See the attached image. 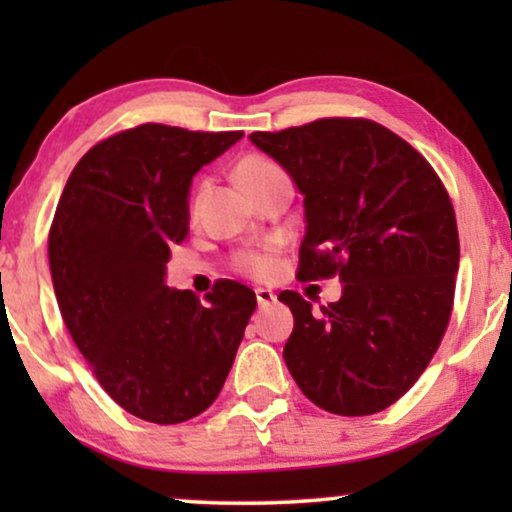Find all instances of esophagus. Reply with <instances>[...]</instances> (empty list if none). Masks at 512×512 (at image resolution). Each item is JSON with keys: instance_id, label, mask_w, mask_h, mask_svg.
Here are the masks:
<instances>
[{"instance_id": "1", "label": "esophagus", "mask_w": 512, "mask_h": 512, "mask_svg": "<svg viewBox=\"0 0 512 512\" xmlns=\"http://www.w3.org/2000/svg\"><path fill=\"white\" fill-rule=\"evenodd\" d=\"M255 297H257V304H260V306H269V304L276 302V295L267 288H257Z\"/></svg>"}]
</instances>
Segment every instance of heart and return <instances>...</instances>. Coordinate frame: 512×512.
<instances>
[{
  "label": "heart",
  "mask_w": 512,
  "mask_h": 512,
  "mask_svg": "<svg viewBox=\"0 0 512 512\" xmlns=\"http://www.w3.org/2000/svg\"><path fill=\"white\" fill-rule=\"evenodd\" d=\"M285 170L278 166L276 161L267 159V156L250 154L245 159L238 161L236 166V180L248 194H255L262 185H267L269 180H274L276 175H283ZM234 267L241 271V274L250 278H271L278 267L276 260V248H252V250H241L234 257Z\"/></svg>",
  "instance_id": "b5f03b06"
}]
</instances>
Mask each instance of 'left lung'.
Returning <instances> with one entry per match:
<instances>
[{
	"instance_id": "8db88e82",
	"label": "left lung",
	"mask_w": 512,
	"mask_h": 512,
	"mask_svg": "<svg viewBox=\"0 0 512 512\" xmlns=\"http://www.w3.org/2000/svg\"><path fill=\"white\" fill-rule=\"evenodd\" d=\"M304 194L302 281L339 276V302L311 311L278 295L295 327L285 365L313 405L367 417L410 391L445 337L459 271L454 206L431 163L372 119L327 117L250 135Z\"/></svg>"
}]
</instances>
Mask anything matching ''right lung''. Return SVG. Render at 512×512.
Segmentation results:
<instances>
[{"mask_svg": "<svg viewBox=\"0 0 512 512\" xmlns=\"http://www.w3.org/2000/svg\"><path fill=\"white\" fill-rule=\"evenodd\" d=\"M243 131L142 124L81 156L49 229V264L70 335L109 398L152 424L206 412L234 365L255 292L220 281L201 302L163 283L189 229L192 177Z\"/></svg>", "mask_w": 512, "mask_h": 512, "instance_id": "1", "label": "right lung"}]
</instances>
